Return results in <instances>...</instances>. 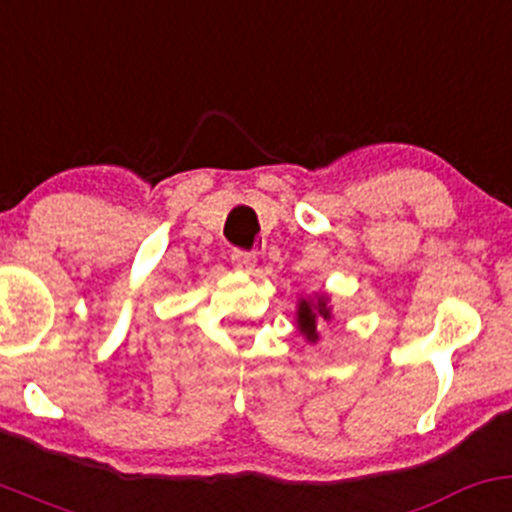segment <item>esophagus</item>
Segmentation results:
<instances>
[{
  "mask_svg": "<svg viewBox=\"0 0 512 512\" xmlns=\"http://www.w3.org/2000/svg\"><path fill=\"white\" fill-rule=\"evenodd\" d=\"M232 263L239 273H254L256 271V258L251 254H246V251H234Z\"/></svg>",
  "mask_w": 512,
  "mask_h": 512,
  "instance_id": "esophagus-1",
  "label": "esophagus"
}]
</instances>
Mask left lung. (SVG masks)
I'll return each instance as SVG.
<instances>
[{
	"instance_id": "8db88e82",
	"label": "left lung",
	"mask_w": 512,
	"mask_h": 512,
	"mask_svg": "<svg viewBox=\"0 0 512 512\" xmlns=\"http://www.w3.org/2000/svg\"><path fill=\"white\" fill-rule=\"evenodd\" d=\"M334 305L329 293L300 295L295 307V327L305 337L307 344L320 342V329L334 320Z\"/></svg>"
}]
</instances>
